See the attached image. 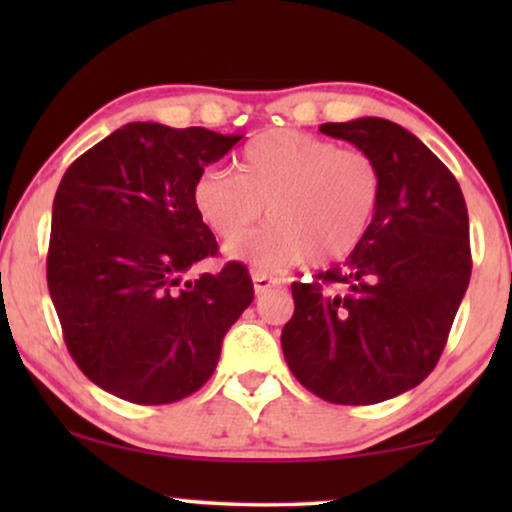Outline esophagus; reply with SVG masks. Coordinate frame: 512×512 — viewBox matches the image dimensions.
Here are the masks:
<instances>
[{
	"label": "esophagus",
	"mask_w": 512,
	"mask_h": 512,
	"mask_svg": "<svg viewBox=\"0 0 512 512\" xmlns=\"http://www.w3.org/2000/svg\"><path fill=\"white\" fill-rule=\"evenodd\" d=\"M251 279H254V291H256V296H263V293H268L272 286H277L279 282L277 279H272V277H268L265 275V272H251Z\"/></svg>",
	"instance_id": "1"
}]
</instances>
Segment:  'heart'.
<instances>
[{
	"label": "heart",
	"instance_id": "b5f03b06",
	"mask_svg": "<svg viewBox=\"0 0 512 512\" xmlns=\"http://www.w3.org/2000/svg\"><path fill=\"white\" fill-rule=\"evenodd\" d=\"M191 198L198 219L219 240L233 242L226 247L233 261L261 270L305 258L326 265L366 237L382 198V170L363 149H340L310 132L268 130L244 146L237 174L202 172ZM263 204L271 223L245 238Z\"/></svg>",
	"mask_w": 512,
	"mask_h": 512
}]
</instances>
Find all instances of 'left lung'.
<instances>
[{
	"label": "left lung",
	"instance_id": "8db88e82",
	"mask_svg": "<svg viewBox=\"0 0 512 512\" xmlns=\"http://www.w3.org/2000/svg\"><path fill=\"white\" fill-rule=\"evenodd\" d=\"M319 130L377 160L382 198L345 263L293 282L282 349L312 394L373 405L417 387L443 354L471 279L468 212L443 160L398 123L366 116Z\"/></svg>",
	"mask_w": 512,
	"mask_h": 512
}]
</instances>
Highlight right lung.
I'll use <instances>...</instances> for the list:
<instances>
[{
  "label": "right lung",
  "instance_id": "add662e5",
  "mask_svg": "<svg viewBox=\"0 0 512 512\" xmlns=\"http://www.w3.org/2000/svg\"><path fill=\"white\" fill-rule=\"evenodd\" d=\"M240 139L128 123L60 181L48 291L76 366L123 401L165 405L198 391L254 300L242 263L186 279L219 249L195 214L193 184Z\"/></svg>",
  "mask_w": 512,
  "mask_h": 512
}]
</instances>
